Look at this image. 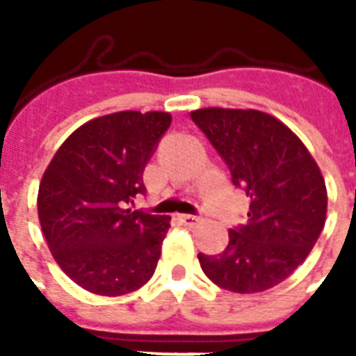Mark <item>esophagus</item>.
I'll list each match as a JSON object with an SVG mask.
<instances>
[{"label": "esophagus", "mask_w": 356, "mask_h": 356, "mask_svg": "<svg viewBox=\"0 0 356 356\" xmlns=\"http://www.w3.org/2000/svg\"><path fill=\"white\" fill-rule=\"evenodd\" d=\"M179 220H181L184 225H188V227H194L195 223L201 222V218L194 216V214H181V216H179Z\"/></svg>", "instance_id": "34e87169"}]
</instances>
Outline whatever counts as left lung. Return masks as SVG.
Here are the masks:
<instances>
[{
  "mask_svg": "<svg viewBox=\"0 0 356 356\" xmlns=\"http://www.w3.org/2000/svg\"><path fill=\"white\" fill-rule=\"evenodd\" d=\"M251 197L248 223L229 231L220 254H197L220 288L257 293L292 275L318 242L327 218L320 166L292 129L254 108L209 107L190 113Z\"/></svg>",
  "mask_w": 356,
  "mask_h": 356,
  "instance_id": "left-lung-1",
  "label": "left lung"
}]
</instances>
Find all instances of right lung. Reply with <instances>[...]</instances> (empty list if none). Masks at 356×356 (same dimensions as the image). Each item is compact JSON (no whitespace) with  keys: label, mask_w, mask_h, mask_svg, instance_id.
Here are the masks:
<instances>
[{"label":"right lung","mask_w":356,"mask_h":356,"mask_svg":"<svg viewBox=\"0 0 356 356\" xmlns=\"http://www.w3.org/2000/svg\"><path fill=\"white\" fill-rule=\"evenodd\" d=\"M170 113L122 111L83 123L42 175L38 220L60 270L81 288L116 298L155 273L170 216L133 211Z\"/></svg>","instance_id":"obj_1"}]
</instances>
